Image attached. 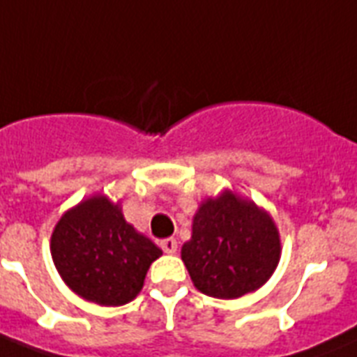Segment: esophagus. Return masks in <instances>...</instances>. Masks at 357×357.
<instances>
[{
  "instance_id": "1",
  "label": "esophagus",
  "mask_w": 357,
  "mask_h": 357,
  "mask_svg": "<svg viewBox=\"0 0 357 357\" xmlns=\"http://www.w3.org/2000/svg\"><path fill=\"white\" fill-rule=\"evenodd\" d=\"M161 248H163V252L167 254H176L178 252V241L174 238H167L161 241Z\"/></svg>"
}]
</instances>
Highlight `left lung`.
<instances>
[{
	"instance_id": "obj_1",
	"label": "left lung",
	"mask_w": 357,
	"mask_h": 357,
	"mask_svg": "<svg viewBox=\"0 0 357 357\" xmlns=\"http://www.w3.org/2000/svg\"><path fill=\"white\" fill-rule=\"evenodd\" d=\"M281 257L274 218L229 188L203 199L192 218V236L181 259L199 292L236 299L261 289Z\"/></svg>"
}]
</instances>
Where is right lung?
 <instances>
[{
    "label": "right lung",
    "mask_w": 357,
    "mask_h": 357,
    "mask_svg": "<svg viewBox=\"0 0 357 357\" xmlns=\"http://www.w3.org/2000/svg\"><path fill=\"white\" fill-rule=\"evenodd\" d=\"M50 254L74 294L101 307H119L142 292L146 271L163 252L127 223L121 203L94 194L59 218Z\"/></svg>",
    "instance_id": "right-lung-1"
}]
</instances>
